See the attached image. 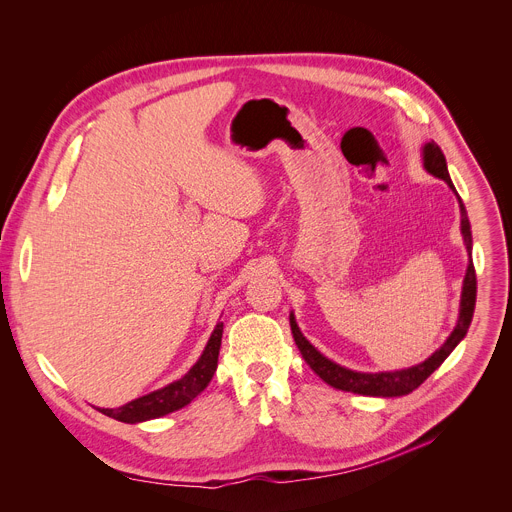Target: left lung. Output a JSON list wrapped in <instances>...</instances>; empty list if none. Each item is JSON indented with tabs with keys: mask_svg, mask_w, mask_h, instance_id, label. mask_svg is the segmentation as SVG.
Masks as SVG:
<instances>
[{
	"mask_svg": "<svg viewBox=\"0 0 512 512\" xmlns=\"http://www.w3.org/2000/svg\"><path fill=\"white\" fill-rule=\"evenodd\" d=\"M423 168L433 174L435 178H442L448 182V186L456 192L452 178L448 174L446 158L444 152L440 150V145L435 141H429L423 145ZM458 194V192H456ZM460 200V198H458ZM460 212H462V237L468 249V255L472 251V231H470V221L466 208L460 200ZM474 306H476V271L472 259L468 261L466 277H464V287H462V300H460V316L454 332L448 336V340L442 344V348H437L427 360L415 364V367L401 369V371H389V373H356L350 369L340 367V364L332 362L324 354H320L300 332L294 314H289V326L291 334H294V340L304 356V360L310 364V369L330 387L356 393V395H369V397H401L409 395L415 391L440 364L450 356V352L462 342L466 336L472 316H474Z\"/></svg>",
	"mask_w": 512,
	"mask_h": 512,
	"instance_id": "1",
	"label": "left lung"
}]
</instances>
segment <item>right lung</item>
Here are the masks:
<instances>
[{"label":"right lung","instance_id":"1","mask_svg":"<svg viewBox=\"0 0 512 512\" xmlns=\"http://www.w3.org/2000/svg\"><path fill=\"white\" fill-rule=\"evenodd\" d=\"M221 338H223V322H218L214 332L210 334L204 352L196 360L194 367L178 381L170 383L164 389H158L150 395H143L139 399L129 401L123 407L117 409H99L107 417H113L123 423H139V421H148L156 419L162 415H168L172 411L182 409L188 405L194 397H198L206 385L210 383L216 364H218V350H221Z\"/></svg>","mask_w":512,"mask_h":512}]
</instances>
